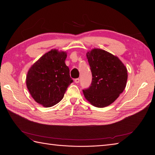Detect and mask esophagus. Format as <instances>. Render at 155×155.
Returning a JSON list of instances; mask_svg holds the SVG:
<instances>
[{"label":"esophagus","instance_id":"34e87169","mask_svg":"<svg viewBox=\"0 0 155 155\" xmlns=\"http://www.w3.org/2000/svg\"><path fill=\"white\" fill-rule=\"evenodd\" d=\"M79 82H80V79H79V78H76V79H74V83L78 84V83H79Z\"/></svg>","mask_w":155,"mask_h":155}]
</instances>
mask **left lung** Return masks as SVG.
Wrapping results in <instances>:
<instances>
[{"label": "left lung", "instance_id": "1", "mask_svg": "<svg viewBox=\"0 0 155 155\" xmlns=\"http://www.w3.org/2000/svg\"><path fill=\"white\" fill-rule=\"evenodd\" d=\"M92 73L91 86L83 90L85 98L96 107L110 105L123 92L128 79V71L116 55L93 48L86 53Z\"/></svg>", "mask_w": 155, "mask_h": 155}]
</instances>
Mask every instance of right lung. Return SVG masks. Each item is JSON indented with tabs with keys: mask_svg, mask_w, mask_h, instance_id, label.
<instances>
[{
	"mask_svg": "<svg viewBox=\"0 0 155 155\" xmlns=\"http://www.w3.org/2000/svg\"><path fill=\"white\" fill-rule=\"evenodd\" d=\"M67 53L52 49L34 63L26 76V85L38 104L45 107L56 105L63 98L72 83L66 65Z\"/></svg>",
	"mask_w": 155,
	"mask_h": 155,
	"instance_id": "1",
	"label": "right lung"
}]
</instances>
